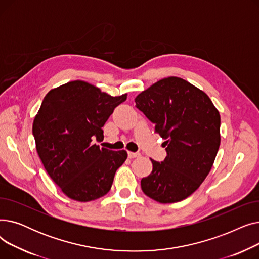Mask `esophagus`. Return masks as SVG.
Wrapping results in <instances>:
<instances>
[{
    "label": "esophagus",
    "instance_id": "34e87169",
    "mask_svg": "<svg viewBox=\"0 0 259 259\" xmlns=\"http://www.w3.org/2000/svg\"><path fill=\"white\" fill-rule=\"evenodd\" d=\"M138 156H140L139 152H131V151L128 152V157L129 158H135V157H138Z\"/></svg>",
    "mask_w": 259,
    "mask_h": 259
}]
</instances>
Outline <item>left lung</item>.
Returning a JSON list of instances; mask_svg holds the SVG:
<instances>
[{
    "instance_id": "8db88e82",
    "label": "left lung",
    "mask_w": 259,
    "mask_h": 259,
    "mask_svg": "<svg viewBox=\"0 0 259 259\" xmlns=\"http://www.w3.org/2000/svg\"><path fill=\"white\" fill-rule=\"evenodd\" d=\"M135 106L166 140L164 161L151 159L141 181L150 198L171 203L191 195L206 180L221 145V115L202 90L176 76L162 78L135 98Z\"/></svg>"
}]
</instances>
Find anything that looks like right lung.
I'll list each match as a JSON object with an SVG mask.
<instances>
[{"mask_svg":"<svg viewBox=\"0 0 259 259\" xmlns=\"http://www.w3.org/2000/svg\"><path fill=\"white\" fill-rule=\"evenodd\" d=\"M127 94L111 97L84 80L51 89L34 117L32 133L37 154L51 180L77 201L98 199L111 189L125 150L92 144L104 138L102 127Z\"/></svg>","mask_w":259,"mask_h":259,"instance_id":"right-lung-1","label":"right lung"}]
</instances>
